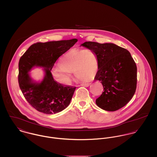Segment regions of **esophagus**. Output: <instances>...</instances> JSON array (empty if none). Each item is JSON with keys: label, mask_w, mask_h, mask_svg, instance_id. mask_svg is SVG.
I'll list each match as a JSON object with an SVG mask.
<instances>
[{"label": "esophagus", "mask_w": 157, "mask_h": 157, "mask_svg": "<svg viewBox=\"0 0 157 157\" xmlns=\"http://www.w3.org/2000/svg\"><path fill=\"white\" fill-rule=\"evenodd\" d=\"M90 83H88V82H86V83H82L81 84V86H84V87H88L90 86Z\"/></svg>", "instance_id": "34e87169"}]
</instances>
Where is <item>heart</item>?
<instances>
[{"mask_svg":"<svg viewBox=\"0 0 157 157\" xmlns=\"http://www.w3.org/2000/svg\"><path fill=\"white\" fill-rule=\"evenodd\" d=\"M59 67L52 70L54 78L58 82L69 85L71 83L70 73L81 79L93 78L98 70V60L91 49H73L61 59Z\"/></svg>","mask_w":157,"mask_h":157,"instance_id":"b5f03b06","label":"heart"}]
</instances>
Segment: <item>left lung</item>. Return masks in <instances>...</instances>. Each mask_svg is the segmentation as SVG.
Segmentation results:
<instances>
[{"label": "left lung", "instance_id": "obj_1", "mask_svg": "<svg viewBox=\"0 0 157 157\" xmlns=\"http://www.w3.org/2000/svg\"><path fill=\"white\" fill-rule=\"evenodd\" d=\"M96 54L98 71L94 78L104 87L96 100L101 108L114 111L127 104L137 87V66L130 52L113 43L87 41L81 44Z\"/></svg>", "mask_w": 157, "mask_h": 157}]
</instances>
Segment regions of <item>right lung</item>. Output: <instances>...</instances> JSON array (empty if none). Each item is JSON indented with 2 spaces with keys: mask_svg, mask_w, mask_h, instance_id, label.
Returning <instances> with one entry per match:
<instances>
[{
  "mask_svg": "<svg viewBox=\"0 0 157 157\" xmlns=\"http://www.w3.org/2000/svg\"><path fill=\"white\" fill-rule=\"evenodd\" d=\"M76 38L38 42L31 45L18 63V84L28 102L36 110L48 114L59 113L70 104L76 87L56 82L51 70L57 59L76 42ZM35 66L44 68L45 76L40 83H33L28 72Z\"/></svg>",
  "mask_w": 157,
  "mask_h": 157,
  "instance_id": "obj_1",
  "label": "right lung"
}]
</instances>
